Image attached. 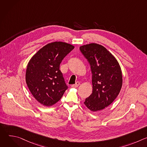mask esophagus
I'll return each mask as SVG.
<instances>
[{
  "label": "esophagus",
  "mask_w": 147,
  "mask_h": 147,
  "mask_svg": "<svg viewBox=\"0 0 147 147\" xmlns=\"http://www.w3.org/2000/svg\"><path fill=\"white\" fill-rule=\"evenodd\" d=\"M79 85H80V82L77 81V82H76L75 84L71 85V87H73V88H76V87H77Z\"/></svg>",
  "instance_id": "obj_1"
}]
</instances>
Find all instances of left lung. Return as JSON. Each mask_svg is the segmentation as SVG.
<instances>
[{
	"instance_id": "8db88e82",
	"label": "left lung",
	"mask_w": 147,
	"mask_h": 147,
	"mask_svg": "<svg viewBox=\"0 0 147 147\" xmlns=\"http://www.w3.org/2000/svg\"><path fill=\"white\" fill-rule=\"evenodd\" d=\"M80 50L89 62L92 74V93L84 103L92 112L101 111L110 105L121 90L120 66L113 55L100 45L87 44Z\"/></svg>"
}]
</instances>
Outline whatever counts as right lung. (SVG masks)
Here are the masks:
<instances>
[{
	"label": "right lung",
	"mask_w": 147,
	"mask_h": 147,
	"mask_svg": "<svg viewBox=\"0 0 147 147\" xmlns=\"http://www.w3.org/2000/svg\"><path fill=\"white\" fill-rule=\"evenodd\" d=\"M74 48L63 42H53L40 49L30 60L26 81L31 93L40 104L53 105L67 89L60 64Z\"/></svg>",
	"instance_id": "obj_1"
}]
</instances>
